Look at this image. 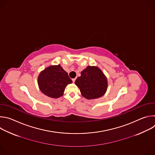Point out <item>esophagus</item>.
Returning <instances> with one entry per match:
<instances>
[{"instance_id":"obj_1","label":"esophagus","mask_w":155,"mask_h":155,"mask_svg":"<svg viewBox=\"0 0 155 155\" xmlns=\"http://www.w3.org/2000/svg\"><path fill=\"white\" fill-rule=\"evenodd\" d=\"M75 80H76V78H73V79H72V81H73L74 83L75 81Z\"/></svg>"}]
</instances>
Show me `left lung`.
<instances>
[{
  "mask_svg": "<svg viewBox=\"0 0 155 155\" xmlns=\"http://www.w3.org/2000/svg\"><path fill=\"white\" fill-rule=\"evenodd\" d=\"M75 84L79 87L81 95L87 99L102 97L107 89V80L102 71L96 66H87L81 72Z\"/></svg>",
  "mask_w": 155,
  "mask_h": 155,
  "instance_id": "left-lung-1",
  "label": "left lung"
}]
</instances>
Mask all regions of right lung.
<instances>
[{"label": "right lung", "instance_id": "add662e5", "mask_svg": "<svg viewBox=\"0 0 155 155\" xmlns=\"http://www.w3.org/2000/svg\"><path fill=\"white\" fill-rule=\"evenodd\" d=\"M72 83L68 74L61 66L50 65L42 71L38 77L40 90L48 97L58 98L64 94L65 87Z\"/></svg>", "mask_w": 155, "mask_h": 155}]
</instances>
